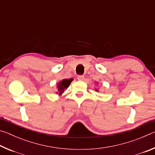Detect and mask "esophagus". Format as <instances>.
I'll use <instances>...</instances> for the list:
<instances>
[{"mask_svg": "<svg viewBox=\"0 0 155 155\" xmlns=\"http://www.w3.org/2000/svg\"><path fill=\"white\" fill-rule=\"evenodd\" d=\"M77 78H78V80H79V81H83L84 78H85V77H84L83 75H78Z\"/></svg>", "mask_w": 155, "mask_h": 155, "instance_id": "34e87169", "label": "esophagus"}]
</instances>
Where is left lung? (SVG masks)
Returning a JSON list of instances; mask_svg holds the SVG:
<instances>
[{
	"label": "left lung",
	"instance_id": "1",
	"mask_svg": "<svg viewBox=\"0 0 155 155\" xmlns=\"http://www.w3.org/2000/svg\"><path fill=\"white\" fill-rule=\"evenodd\" d=\"M96 91H98V90H96Z\"/></svg>",
	"mask_w": 155,
	"mask_h": 155
}]
</instances>
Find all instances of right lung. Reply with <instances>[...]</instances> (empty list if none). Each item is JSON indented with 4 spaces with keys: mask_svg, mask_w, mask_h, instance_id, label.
<instances>
[{
    "mask_svg": "<svg viewBox=\"0 0 155 155\" xmlns=\"http://www.w3.org/2000/svg\"><path fill=\"white\" fill-rule=\"evenodd\" d=\"M73 81V78H70V79H64L58 83L57 85V88H58V91L59 94H61L62 92H64L65 90L69 87L72 81Z\"/></svg>",
    "mask_w": 155,
    "mask_h": 155,
    "instance_id": "add662e5",
    "label": "right lung"
}]
</instances>
